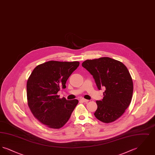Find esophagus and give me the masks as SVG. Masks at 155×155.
<instances>
[{
  "label": "esophagus",
  "mask_w": 155,
  "mask_h": 155,
  "mask_svg": "<svg viewBox=\"0 0 155 155\" xmlns=\"http://www.w3.org/2000/svg\"><path fill=\"white\" fill-rule=\"evenodd\" d=\"M80 101H81V102H88L89 101L88 100H87V99H84V98H81L80 99Z\"/></svg>",
  "instance_id": "34e87169"
}]
</instances>
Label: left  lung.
<instances>
[{"label":"left lung","instance_id":"8db88e82","mask_svg":"<svg viewBox=\"0 0 155 155\" xmlns=\"http://www.w3.org/2000/svg\"><path fill=\"white\" fill-rule=\"evenodd\" d=\"M82 66L91 74L98 89H105L102 101H97L95 116L109 123L121 117L131 102L133 82L127 68L121 62L107 57L87 60Z\"/></svg>","mask_w":155,"mask_h":155}]
</instances>
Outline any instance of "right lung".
<instances>
[{
  "label": "right lung",
  "instance_id": "1",
  "mask_svg": "<svg viewBox=\"0 0 155 155\" xmlns=\"http://www.w3.org/2000/svg\"><path fill=\"white\" fill-rule=\"evenodd\" d=\"M79 64V61L52 60L37 66L31 73L27 83L28 105L43 124L58 129L69 120L78 101L60 99L57 94L66 87L67 80Z\"/></svg>",
  "mask_w": 155,
  "mask_h": 155
}]
</instances>
